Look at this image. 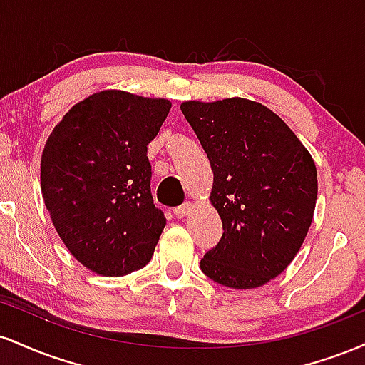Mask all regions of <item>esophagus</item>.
Instances as JSON below:
<instances>
[{
	"mask_svg": "<svg viewBox=\"0 0 365 365\" xmlns=\"http://www.w3.org/2000/svg\"><path fill=\"white\" fill-rule=\"evenodd\" d=\"M190 211H192V204L190 202H185V204H182V206L173 209L175 216L180 217V220H183V217L190 215Z\"/></svg>",
	"mask_w": 365,
	"mask_h": 365,
	"instance_id": "obj_1",
	"label": "esophagus"
}]
</instances>
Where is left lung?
Segmentation results:
<instances>
[{
  "instance_id": "left-lung-1",
  "label": "left lung",
  "mask_w": 365,
  "mask_h": 365,
  "mask_svg": "<svg viewBox=\"0 0 365 365\" xmlns=\"http://www.w3.org/2000/svg\"><path fill=\"white\" fill-rule=\"evenodd\" d=\"M180 110L211 163L209 200L223 223L200 269L228 288L262 287L287 269L311 228V153L276 113L250 99L185 101Z\"/></svg>"
}]
</instances>
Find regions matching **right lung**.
Segmentation results:
<instances>
[{
  "label": "right lung",
  "mask_w": 365,
  "mask_h": 365,
  "mask_svg": "<svg viewBox=\"0 0 365 365\" xmlns=\"http://www.w3.org/2000/svg\"><path fill=\"white\" fill-rule=\"evenodd\" d=\"M170 110L168 99L94 92L46 140V209L70 254L92 273L125 276L153 257L166 217L150 194L148 144Z\"/></svg>",
  "instance_id": "right-lung-1"
}]
</instances>
